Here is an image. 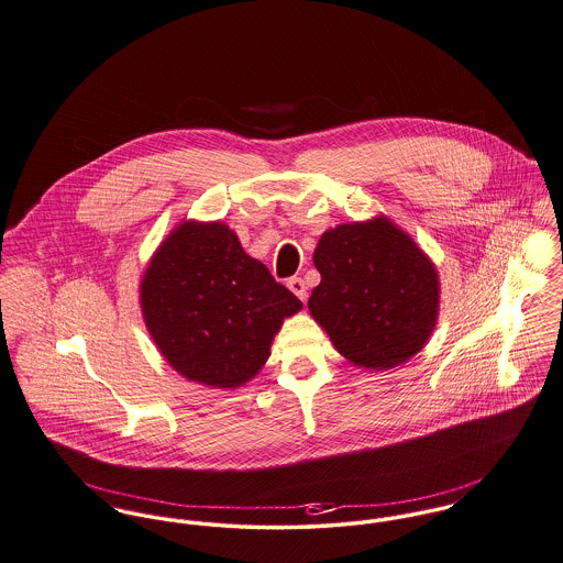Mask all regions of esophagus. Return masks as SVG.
Segmentation results:
<instances>
[{"mask_svg":"<svg viewBox=\"0 0 563 563\" xmlns=\"http://www.w3.org/2000/svg\"><path fill=\"white\" fill-rule=\"evenodd\" d=\"M288 288H290V292L297 295L300 300H307V286H305V282H302L300 277H290V279H288Z\"/></svg>","mask_w":563,"mask_h":563,"instance_id":"obj_1","label":"esophagus"}]
</instances>
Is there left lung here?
<instances>
[{
    "label": "left lung",
    "instance_id": "1",
    "mask_svg": "<svg viewBox=\"0 0 563 563\" xmlns=\"http://www.w3.org/2000/svg\"><path fill=\"white\" fill-rule=\"evenodd\" d=\"M313 264L322 279L309 313L350 365L393 369L427 345L440 313V275L386 216L327 230Z\"/></svg>",
    "mask_w": 563,
    "mask_h": 563
}]
</instances>
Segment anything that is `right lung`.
<instances>
[{
	"mask_svg": "<svg viewBox=\"0 0 563 563\" xmlns=\"http://www.w3.org/2000/svg\"><path fill=\"white\" fill-rule=\"evenodd\" d=\"M139 290L145 327L164 361L211 388L256 377L284 320L302 309L224 222L175 225L151 256Z\"/></svg>",
	"mask_w": 563,
	"mask_h": 563,
	"instance_id": "add662e5",
	"label": "right lung"
}]
</instances>
